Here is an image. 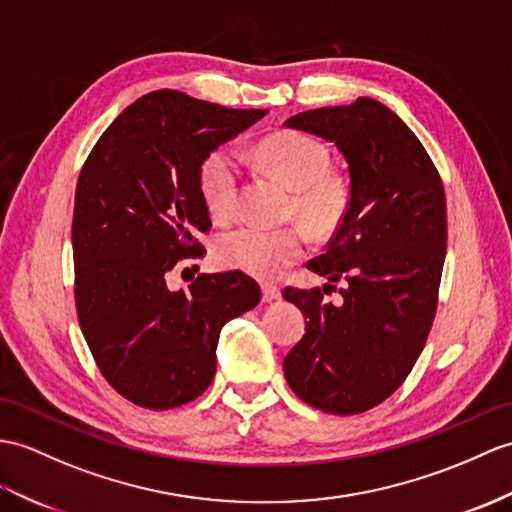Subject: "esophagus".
Returning a JSON list of instances; mask_svg holds the SVG:
<instances>
[{
  "label": "esophagus",
  "mask_w": 512,
  "mask_h": 512,
  "mask_svg": "<svg viewBox=\"0 0 512 512\" xmlns=\"http://www.w3.org/2000/svg\"><path fill=\"white\" fill-rule=\"evenodd\" d=\"M279 296H281V288H279V285H272V283L261 285V299H264L266 303L277 301Z\"/></svg>",
  "instance_id": "esophagus-1"
}]
</instances>
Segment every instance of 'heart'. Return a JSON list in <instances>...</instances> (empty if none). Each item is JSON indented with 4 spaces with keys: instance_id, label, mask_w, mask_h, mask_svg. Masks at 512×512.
Masks as SVG:
<instances>
[{
    "instance_id": "b5f03b06",
    "label": "heart",
    "mask_w": 512,
    "mask_h": 512,
    "mask_svg": "<svg viewBox=\"0 0 512 512\" xmlns=\"http://www.w3.org/2000/svg\"><path fill=\"white\" fill-rule=\"evenodd\" d=\"M266 170L294 189V211L312 229L325 233L340 222L349 205V185L329 168V152L318 139L299 130H279L259 144ZM198 187L202 202L216 220H229L240 192V157L231 146L209 152L200 163ZM218 264L242 270L259 279H275L307 253V235L301 227L268 229L240 224L222 233L213 246Z\"/></svg>"
}]
</instances>
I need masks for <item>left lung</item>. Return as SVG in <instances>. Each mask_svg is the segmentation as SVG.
<instances>
[{"label": "left lung", "instance_id": "left-lung-1", "mask_svg": "<svg viewBox=\"0 0 512 512\" xmlns=\"http://www.w3.org/2000/svg\"><path fill=\"white\" fill-rule=\"evenodd\" d=\"M285 126L334 141L351 176L347 213L307 264L344 281L342 305L325 303L320 288L283 290L307 318L283 360L285 379L316 410L360 414L403 384L432 329L447 253L445 187L417 135L377 100L305 111Z\"/></svg>", "mask_w": 512, "mask_h": 512}]
</instances>
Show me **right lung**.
<instances>
[{
	"mask_svg": "<svg viewBox=\"0 0 512 512\" xmlns=\"http://www.w3.org/2000/svg\"><path fill=\"white\" fill-rule=\"evenodd\" d=\"M264 115L152 91L117 115L82 165L71 224L78 323L106 382L141 408L202 395L220 329L261 299L237 270L198 275L187 292H172L168 277L205 255L200 163Z\"/></svg>",
	"mask_w": 512,
	"mask_h": 512,
	"instance_id": "right-lung-1",
	"label": "right lung"
}]
</instances>
